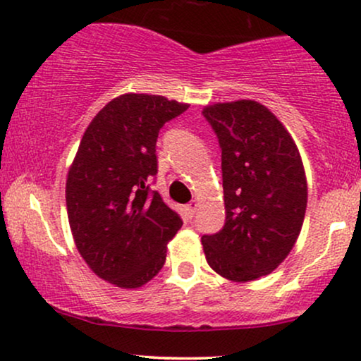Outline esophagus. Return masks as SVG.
Masks as SVG:
<instances>
[{"instance_id":"obj_1","label":"esophagus","mask_w":361,"mask_h":361,"mask_svg":"<svg viewBox=\"0 0 361 361\" xmlns=\"http://www.w3.org/2000/svg\"><path fill=\"white\" fill-rule=\"evenodd\" d=\"M197 207H199V202L197 201H190L188 204V212H189L190 217H194L195 212H197Z\"/></svg>"}]
</instances>
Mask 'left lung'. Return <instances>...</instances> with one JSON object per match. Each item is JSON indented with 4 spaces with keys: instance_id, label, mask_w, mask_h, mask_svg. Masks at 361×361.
<instances>
[{
    "instance_id": "left-lung-1",
    "label": "left lung",
    "mask_w": 361,
    "mask_h": 361,
    "mask_svg": "<svg viewBox=\"0 0 361 361\" xmlns=\"http://www.w3.org/2000/svg\"><path fill=\"white\" fill-rule=\"evenodd\" d=\"M221 147L226 222L204 234V255L231 281L269 274L295 246L308 188L301 155L284 126L255 100L202 110Z\"/></svg>"
}]
</instances>
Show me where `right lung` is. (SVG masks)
Listing matches in <instances>:
<instances>
[{
    "label": "right lung",
    "mask_w": 361,
    "mask_h": 361,
    "mask_svg": "<svg viewBox=\"0 0 361 361\" xmlns=\"http://www.w3.org/2000/svg\"><path fill=\"white\" fill-rule=\"evenodd\" d=\"M188 109L160 95L117 97L87 127L68 171L66 211L78 252L118 288L150 281L182 226L150 182L157 176L159 130Z\"/></svg>",
    "instance_id": "obj_1"
}]
</instances>
